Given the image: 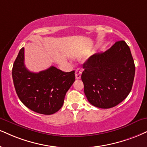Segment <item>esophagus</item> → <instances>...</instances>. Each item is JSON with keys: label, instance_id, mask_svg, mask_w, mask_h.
Listing matches in <instances>:
<instances>
[{"label": "esophagus", "instance_id": "34e87169", "mask_svg": "<svg viewBox=\"0 0 147 147\" xmlns=\"http://www.w3.org/2000/svg\"><path fill=\"white\" fill-rule=\"evenodd\" d=\"M81 74H82V70L79 69H78L76 70V72H75L76 78L77 80L80 79V78H81Z\"/></svg>", "mask_w": 147, "mask_h": 147}]
</instances>
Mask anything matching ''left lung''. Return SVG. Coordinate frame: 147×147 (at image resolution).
<instances>
[{"label":"left lung","mask_w":147,"mask_h":147,"mask_svg":"<svg viewBox=\"0 0 147 147\" xmlns=\"http://www.w3.org/2000/svg\"><path fill=\"white\" fill-rule=\"evenodd\" d=\"M84 94L93 106L110 108L120 104L131 91L135 65L125 41H117L104 52L92 55L83 64Z\"/></svg>","instance_id":"left-lung-1"}]
</instances>
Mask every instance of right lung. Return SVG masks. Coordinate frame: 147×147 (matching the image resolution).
Returning <instances> with one entry per match:
<instances>
[{
	"label": "right lung",
	"instance_id": "1",
	"mask_svg": "<svg viewBox=\"0 0 147 147\" xmlns=\"http://www.w3.org/2000/svg\"><path fill=\"white\" fill-rule=\"evenodd\" d=\"M12 78L20 101L32 111L55 113L63 106L66 93L75 81V71L64 72L52 66L34 73L24 65V48L20 50L13 65Z\"/></svg>",
	"mask_w": 147,
	"mask_h": 147
}]
</instances>
